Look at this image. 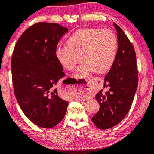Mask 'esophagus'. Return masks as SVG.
<instances>
[{"mask_svg":"<svg viewBox=\"0 0 154 154\" xmlns=\"http://www.w3.org/2000/svg\"><path fill=\"white\" fill-rule=\"evenodd\" d=\"M82 88H83V90L84 91V93H86L87 94H90L91 92V84H90V82H87V83L84 85L83 86H82Z\"/></svg>","mask_w":154,"mask_h":154,"instance_id":"34e87169","label":"esophagus"}]
</instances>
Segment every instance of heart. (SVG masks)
I'll return each instance as SVG.
<instances>
[{
    "label": "heart",
    "instance_id": "b5f03b06",
    "mask_svg": "<svg viewBox=\"0 0 154 154\" xmlns=\"http://www.w3.org/2000/svg\"><path fill=\"white\" fill-rule=\"evenodd\" d=\"M67 45L55 48L57 60L64 69L71 70L81 59L82 63L77 70L82 75L107 72L118 51L116 34L108 29H79L68 36Z\"/></svg>",
    "mask_w": 154,
    "mask_h": 154
}]
</instances>
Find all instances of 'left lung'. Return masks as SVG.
Wrapping results in <instances>:
<instances>
[{"mask_svg": "<svg viewBox=\"0 0 154 154\" xmlns=\"http://www.w3.org/2000/svg\"><path fill=\"white\" fill-rule=\"evenodd\" d=\"M118 35V49L111 70L104 78V88L95 96L100 110L92 118L100 129L118 125L129 111L138 83L136 55L134 45L120 27L113 23Z\"/></svg>", "mask_w": 154, "mask_h": 154, "instance_id": "obj_1", "label": "left lung"}]
</instances>
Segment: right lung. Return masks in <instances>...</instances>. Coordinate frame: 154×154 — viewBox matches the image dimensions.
Returning a JSON list of instances; mask_svg holds the SVG:
<instances>
[{"instance_id": "add662e5", "label": "right lung", "mask_w": 154, "mask_h": 154, "mask_svg": "<svg viewBox=\"0 0 154 154\" xmlns=\"http://www.w3.org/2000/svg\"><path fill=\"white\" fill-rule=\"evenodd\" d=\"M68 28L54 23H37L17 41L11 58L16 99L31 122L50 128L63 120L68 102L58 95V82L65 76L55 57V48Z\"/></svg>"}]
</instances>
